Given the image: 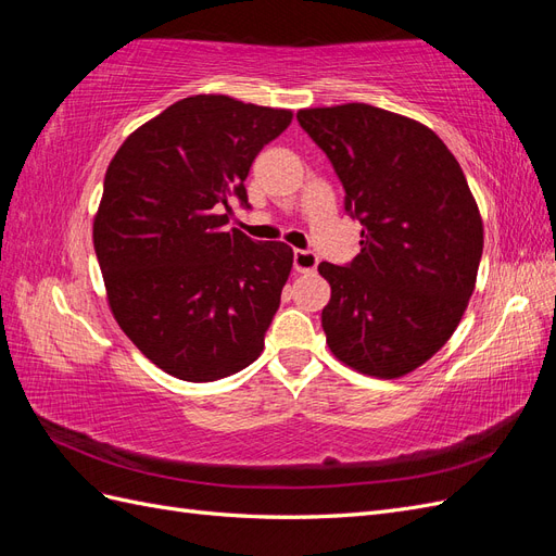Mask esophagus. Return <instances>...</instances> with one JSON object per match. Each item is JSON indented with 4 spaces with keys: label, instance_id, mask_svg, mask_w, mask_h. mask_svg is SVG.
<instances>
[{
    "label": "esophagus",
    "instance_id": "obj_1",
    "mask_svg": "<svg viewBox=\"0 0 556 556\" xmlns=\"http://www.w3.org/2000/svg\"><path fill=\"white\" fill-rule=\"evenodd\" d=\"M317 268V255L311 250H294V271L311 274Z\"/></svg>",
    "mask_w": 556,
    "mask_h": 556
}]
</instances>
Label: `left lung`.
<instances>
[{
    "label": "left lung",
    "mask_w": 556,
    "mask_h": 556,
    "mask_svg": "<svg viewBox=\"0 0 556 556\" xmlns=\"http://www.w3.org/2000/svg\"><path fill=\"white\" fill-rule=\"evenodd\" d=\"M362 223L348 266L323 262V311L336 359L374 378H401L439 352L462 323L482 257V217L439 134L368 104L301 109Z\"/></svg>",
    "instance_id": "left-lung-1"
}]
</instances>
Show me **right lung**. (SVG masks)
Returning <instances> with one entry per match:
<instances>
[{
  "label": "right lung",
  "instance_id": "add662e5",
  "mask_svg": "<svg viewBox=\"0 0 556 556\" xmlns=\"http://www.w3.org/2000/svg\"><path fill=\"white\" fill-rule=\"evenodd\" d=\"M292 111L192 94L113 155L92 225L115 323L164 374L211 382L255 362L294 252L225 231L227 199Z\"/></svg>",
  "mask_w": 556,
  "mask_h": 556
}]
</instances>
